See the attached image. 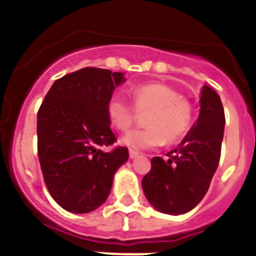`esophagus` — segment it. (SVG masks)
<instances>
[{
	"instance_id": "esophagus-1",
	"label": "esophagus",
	"mask_w": 256,
	"mask_h": 256,
	"mask_svg": "<svg viewBox=\"0 0 256 256\" xmlns=\"http://www.w3.org/2000/svg\"><path fill=\"white\" fill-rule=\"evenodd\" d=\"M138 156V152L134 150H130V159H134V158H137Z\"/></svg>"
}]
</instances>
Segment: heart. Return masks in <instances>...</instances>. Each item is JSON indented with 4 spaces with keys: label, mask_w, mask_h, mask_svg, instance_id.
Returning a JSON list of instances; mask_svg holds the SVG:
<instances>
[{
    "label": "heart",
    "mask_w": 256,
    "mask_h": 256,
    "mask_svg": "<svg viewBox=\"0 0 256 256\" xmlns=\"http://www.w3.org/2000/svg\"><path fill=\"white\" fill-rule=\"evenodd\" d=\"M133 106L119 96L108 101L106 112L114 128L126 132L136 120V112H148L146 128L126 133L122 144L134 150H148L174 144L186 134L192 122V105L177 90L164 83H146L130 90Z\"/></svg>",
    "instance_id": "1"
}]
</instances>
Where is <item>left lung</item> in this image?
<instances>
[{"label": "left lung", "mask_w": 256, "mask_h": 256, "mask_svg": "<svg viewBox=\"0 0 256 256\" xmlns=\"http://www.w3.org/2000/svg\"><path fill=\"white\" fill-rule=\"evenodd\" d=\"M224 123L220 97L204 86L198 122L177 148L166 154L168 160L151 159V170L142 180L144 196L155 209L180 216L202 200L218 168Z\"/></svg>", "instance_id": "left-lung-1"}]
</instances>
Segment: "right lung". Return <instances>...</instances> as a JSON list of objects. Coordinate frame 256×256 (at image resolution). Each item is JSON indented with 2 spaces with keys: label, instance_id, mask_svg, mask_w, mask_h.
<instances>
[{
  "label": "right lung",
  "instance_id": "1",
  "mask_svg": "<svg viewBox=\"0 0 256 256\" xmlns=\"http://www.w3.org/2000/svg\"><path fill=\"white\" fill-rule=\"evenodd\" d=\"M126 82L123 73L83 68L66 74L47 92L37 115L38 159L47 190L62 209L83 214L104 204L128 148L112 146L106 105Z\"/></svg>",
  "mask_w": 256,
  "mask_h": 256
}]
</instances>
